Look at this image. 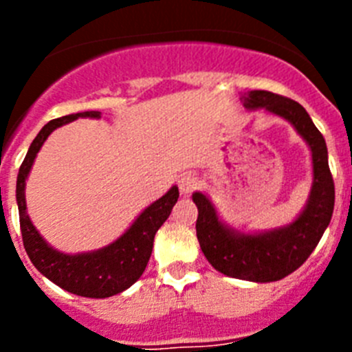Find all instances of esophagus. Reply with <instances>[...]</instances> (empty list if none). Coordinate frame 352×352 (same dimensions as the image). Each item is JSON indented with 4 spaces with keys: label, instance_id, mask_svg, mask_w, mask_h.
<instances>
[{
    "label": "esophagus",
    "instance_id": "1",
    "mask_svg": "<svg viewBox=\"0 0 352 352\" xmlns=\"http://www.w3.org/2000/svg\"><path fill=\"white\" fill-rule=\"evenodd\" d=\"M197 185H199V178L192 173L183 174V176H179V179H178V186H179V192H182V195L192 194V192L197 188Z\"/></svg>",
    "mask_w": 352,
    "mask_h": 352
}]
</instances>
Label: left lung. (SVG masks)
<instances>
[{"mask_svg": "<svg viewBox=\"0 0 352 352\" xmlns=\"http://www.w3.org/2000/svg\"><path fill=\"white\" fill-rule=\"evenodd\" d=\"M241 100L248 111L266 109L287 120L312 151L314 182L309 201L289 226L264 232L238 231L219 219L206 194H192L199 210L195 231L208 263L227 276L264 284L291 275L309 259L333 214L335 185L324 138L298 102L263 89L248 91Z\"/></svg>", "mask_w": 352, "mask_h": 352, "instance_id": "1", "label": "left lung"}]
</instances>
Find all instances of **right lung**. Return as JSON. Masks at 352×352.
<instances>
[{
	"label": "right lung",
	"mask_w": 352,
	"mask_h": 352,
	"mask_svg": "<svg viewBox=\"0 0 352 352\" xmlns=\"http://www.w3.org/2000/svg\"><path fill=\"white\" fill-rule=\"evenodd\" d=\"M77 118H100V113L86 111V113L68 114V116L49 121L31 142L26 158L17 174L15 197H17L19 206V222H21L23 243L28 257L43 276H47L56 285H60L61 289L77 296L109 298L118 292H123L141 278L153 250L155 234L162 223L169 219L170 210L179 197V192L178 186H173L166 195H162L158 201L149 204L138 219L133 220L132 226L107 247L93 252H82V254H63L52 248L40 236L36 227L28 217L24 188H26L31 166L45 139L51 135L52 130Z\"/></svg>",
	"instance_id": "obj_1"
}]
</instances>
